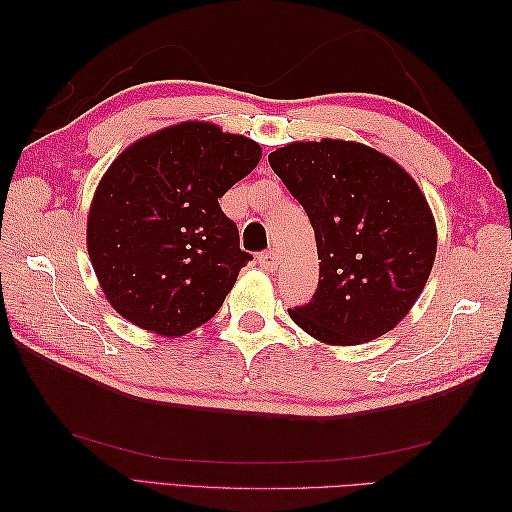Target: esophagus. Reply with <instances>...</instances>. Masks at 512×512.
I'll use <instances>...</instances> for the list:
<instances>
[{
	"mask_svg": "<svg viewBox=\"0 0 512 512\" xmlns=\"http://www.w3.org/2000/svg\"><path fill=\"white\" fill-rule=\"evenodd\" d=\"M257 262L264 270H270V273H273V270H277V266H279V257L275 250H266V253L257 257Z\"/></svg>",
	"mask_w": 512,
	"mask_h": 512,
	"instance_id": "1",
	"label": "esophagus"
}]
</instances>
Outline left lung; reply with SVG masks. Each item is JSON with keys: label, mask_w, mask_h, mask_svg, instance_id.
<instances>
[{"label": "left lung", "mask_w": 512, "mask_h": 512, "mask_svg": "<svg viewBox=\"0 0 512 512\" xmlns=\"http://www.w3.org/2000/svg\"><path fill=\"white\" fill-rule=\"evenodd\" d=\"M306 209L319 253V286L290 317L332 345L374 341L411 310L436 259V222L418 184L380 151L330 140L268 156Z\"/></svg>", "instance_id": "left-lung-1"}]
</instances>
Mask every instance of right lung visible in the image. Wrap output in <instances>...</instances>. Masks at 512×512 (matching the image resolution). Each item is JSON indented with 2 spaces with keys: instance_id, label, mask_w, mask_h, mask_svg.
I'll list each match as a JSON object with an SVG mask.
<instances>
[{
  "instance_id": "obj_1",
  "label": "right lung",
  "mask_w": 512,
  "mask_h": 512,
  "mask_svg": "<svg viewBox=\"0 0 512 512\" xmlns=\"http://www.w3.org/2000/svg\"><path fill=\"white\" fill-rule=\"evenodd\" d=\"M262 149L211 123L140 138L107 169L88 217V253L107 301L138 328L182 336L222 308L253 259L220 200Z\"/></svg>"
}]
</instances>
